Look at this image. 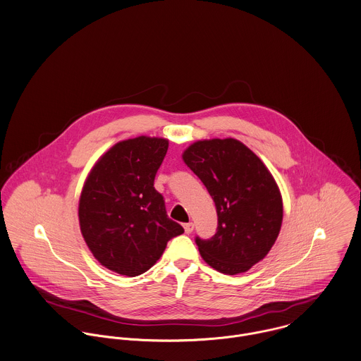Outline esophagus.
<instances>
[{
  "label": "esophagus",
  "instance_id": "obj_1",
  "mask_svg": "<svg viewBox=\"0 0 361 361\" xmlns=\"http://www.w3.org/2000/svg\"><path fill=\"white\" fill-rule=\"evenodd\" d=\"M183 228H185V233H186V234H190V233H193L195 224H193V223H186V224L183 226Z\"/></svg>",
  "mask_w": 361,
  "mask_h": 361
}]
</instances>
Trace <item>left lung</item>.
<instances>
[{
  "label": "left lung",
  "mask_w": 361,
  "mask_h": 361,
  "mask_svg": "<svg viewBox=\"0 0 361 361\" xmlns=\"http://www.w3.org/2000/svg\"><path fill=\"white\" fill-rule=\"evenodd\" d=\"M183 161L209 190L219 217L212 238L196 237L202 257L224 274L249 270L269 253L283 221L271 173L234 138L197 141L183 152Z\"/></svg>",
  "instance_id": "obj_1"
}]
</instances>
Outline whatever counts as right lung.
<instances>
[{
    "mask_svg": "<svg viewBox=\"0 0 361 361\" xmlns=\"http://www.w3.org/2000/svg\"><path fill=\"white\" fill-rule=\"evenodd\" d=\"M168 140L137 137L114 145L92 168L80 199L82 237L101 264L123 276L147 271L183 228L166 214L154 179Z\"/></svg>",
    "mask_w": 361,
    "mask_h": 361,
    "instance_id": "1",
    "label": "right lung"
}]
</instances>
